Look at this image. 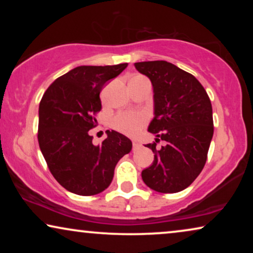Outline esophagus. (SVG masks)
Masks as SVG:
<instances>
[{"mask_svg":"<svg viewBox=\"0 0 253 253\" xmlns=\"http://www.w3.org/2000/svg\"><path fill=\"white\" fill-rule=\"evenodd\" d=\"M132 147H133V150H137V148L140 147V144L137 143V141H132Z\"/></svg>","mask_w":253,"mask_h":253,"instance_id":"esophagus-1","label":"esophagus"}]
</instances>
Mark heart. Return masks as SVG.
Masks as SVG:
<instances>
[{
	"label": "heart",
	"instance_id": "obj_1",
	"mask_svg": "<svg viewBox=\"0 0 253 253\" xmlns=\"http://www.w3.org/2000/svg\"><path fill=\"white\" fill-rule=\"evenodd\" d=\"M147 122V115L141 112L120 113L112 120V126L126 136H136Z\"/></svg>",
	"mask_w": 253,
	"mask_h": 253
}]
</instances>
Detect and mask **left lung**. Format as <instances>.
I'll return each instance as SVG.
<instances>
[{
	"label": "left lung",
	"instance_id": "1",
	"mask_svg": "<svg viewBox=\"0 0 253 253\" xmlns=\"http://www.w3.org/2000/svg\"><path fill=\"white\" fill-rule=\"evenodd\" d=\"M140 74L151 79L154 92V119L148 131L155 141L166 145L156 150L147 144L154 161L141 171L148 188L161 193H175L188 188L202 172L212 140V103L195 76L167 61L134 63Z\"/></svg>",
	"mask_w": 253,
	"mask_h": 253
}]
</instances>
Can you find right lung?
<instances>
[{
    "mask_svg": "<svg viewBox=\"0 0 253 253\" xmlns=\"http://www.w3.org/2000/svg\"><path fill=\"white\" fill-rule=\"evenodd\" d=\"M126 67H77L51 83L40 101L41 153L55 179L76 195H98L108 188L116 164L132 148L129 138L114 130H107V138L98 146L88 134L101 110L102 87Z\"/></svg>",
    "mask_w": 253,
    "mask_h": 253,
    "instance_id": "1",
    "label": "right lung"
}]
</instances>
